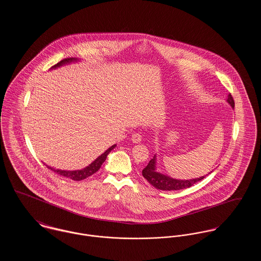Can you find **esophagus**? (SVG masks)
Returning <instances> with one entry per match:
<instances>
[{
  "label": "esophagus",
  "instance_id": "34e87169",
  "mask_svg": "<svg viewBox=\"0 0 261 261\" xmlns=\"http://www.w3.org/2000/svg\"><path fill=\"white\" fill-rule=\"evenodd\" d=\"M131 140H132V142L133 143H135V144H138V143H141V141H142V136L140 135V134H133L132 137H131Z\"/></svg>",
  "mask_w": 261,
  "mask_h": 261
}]
</instances>
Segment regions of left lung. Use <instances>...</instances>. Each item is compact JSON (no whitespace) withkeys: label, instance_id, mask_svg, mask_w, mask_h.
<instances>
[{"label":"left lung","instance_id":"1","mask_svg":"<svg viewBox=\"0 0 261 261\" xmlns=\"http://www.w3.org/2000/svg\"><path fill=\"white\" fill-rule=\"evenodd\" d=\"M227 102L232 107V109L235 108L234 99L230 94L228 95ZM211 172L208 174H211ZM142 174L149 181V184L162 191H177V190L190 188L194 184H196L197 182L201 181L206 176L205 175L199 178L190 179V180H179V179H174L172 177L167 176L165 174L161 173L156 170V154L153 155V158L149 161V164L143 169Z\"/></svg>","mask_w":261,"mask_h":261}]
</instances>
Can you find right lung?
<instances>
[{"instance_id": "1", "label": "right lung", "mask_w": 261, "mask_h": 261, "mask_svg": "<svg viewBox=\"0 0 261 261\" xmlns=\"http://www.w3.org/2000/svg\"><path fill=\"white\" fill-rule=\"evenodd\" d=\"M78 61H79V60L76 59V58L64 59V60H62V61H61L59 63L55 64L53 67H50V69H56V68H58V67H61L62 65L69 64V63H71V62H77ZM115 147H116V145H112L111 148H109L103 153H101L99 158H97L91 164H89L85 168L80 169V170H62V169L53 168V167L48 166V165H47V166H48L49 169L53 170L54 172L60 174V175L64 176V177H66V178H69V179H71V180H74V181L84 180V179L88 178L89 176L96 173V172L99 170V168H100V166H101V164L107 160L108 154H109Z\"/></svg>"}]
</instances>
